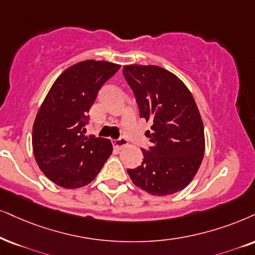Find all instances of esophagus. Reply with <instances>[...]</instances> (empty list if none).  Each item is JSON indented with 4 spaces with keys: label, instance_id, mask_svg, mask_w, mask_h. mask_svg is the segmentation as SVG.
<instances>
[{
    "label": "esophagus",
    "instance_id": "obj_1",
    "mask_svg": "<svg viewBox=\"0 0 255 255\" xmlns=\"http://www.w3.org/2000/svg\"><path fill=\"white\" fill-rule=\"evenodd\" d=\"M127 144H128L127 138L124 136L119 137V138H117V140H113V146L117 148V149H122V148H124L125 146H127Z\"/></svg>",
    "mask_w": 255,
    "mask_h": 255
}]
</instances>
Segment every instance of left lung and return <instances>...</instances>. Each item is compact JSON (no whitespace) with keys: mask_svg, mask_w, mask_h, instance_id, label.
<instances>
[{"mask_svg":"<svg viewBox=\"0 0 255 255\" xmlns=\"http://www.w3.org/2000/svg\"><path fill=\"white\" fill-rule=\"evenodd\" d=\"M133 90L140 118L151 122L142 163L128 168L131 181L153 195H169L192 181L205 151L204 125L188 88L157 66L130 64L122 69Z\"/></svg>","mask_w":255,"mask_h":255,"instance_id":"obj_1","label":"left lung"}]
</instances>
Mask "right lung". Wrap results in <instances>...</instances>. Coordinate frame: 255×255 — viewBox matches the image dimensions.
I'll list each match as a JSON object with an SVG mask.
<instances>
[{"label":"right lung","mask_w":255,"mask_h":255,"mask_svg":"<svg viewBox=\"0 0 255 255\" xmlns=\"http://www.w3.org/2000/svg\"><path fill=\"white\" fill-rule=\"evenodd\" d=\"M119 68V64L107 61L74 64L57 77L38 109L33 127L35 160L57 186L88 185L111 156V141L86 136L85 126L99 90Z\"/></svg>","instance_id":"1"}]
</instances>
